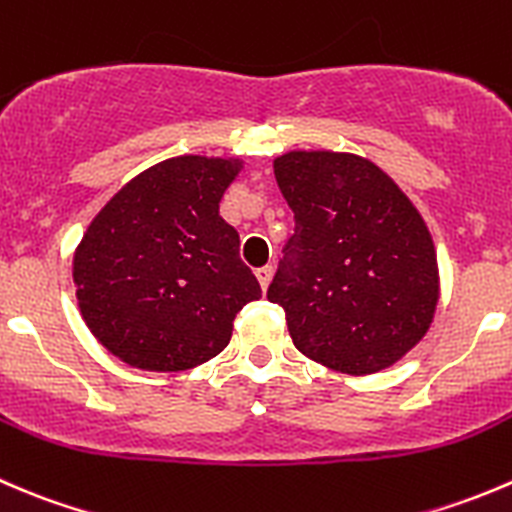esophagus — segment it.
Wrapping results in <instances>:
<instances>
[{
	"label": "esophagus",
	"mask_w": 512,
	"mask_h": 512,
	"mask_svg": "<svg viewBox=\"0 0 512 512\" xmlns=\"http://www.w3.org/2000/svg\"><path fill=\"white\" fill-rule=\"evenodd\" d=\"M255 275H257V282H260L262 290H267V285H270V280H272V267L270 265L260 267V270H257Z\"/></svg>",
	"instance_id": "34e87169"
}]
</instances>
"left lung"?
Instances as JSON below:
<instances>
[{"label":"left lung","mask_w":512,"mask_h":512,"mask_svg":"<svg viewBox=\"0 0 512 512\" xmlns=\"http://www.w3.org/2000/svg\"><path fill=\"white\" fill-rule=\"evenodd\" d=\"M295 235L267 300L302 355L347 375L395 365L425 337L440 300L428 225L375 162L295 150L275 160Z\"/></svg>","instance_id":"8db88e82"}]
</instances>
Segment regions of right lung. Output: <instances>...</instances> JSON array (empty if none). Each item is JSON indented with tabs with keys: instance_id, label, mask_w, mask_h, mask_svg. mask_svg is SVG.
Segmentation results:
<instances>
[{
	"instance_id": "right-lung-1",
	"label": "right lung",
	"mask_w": 512,
	"mask_h": 512,
	"mask_svg": "<svg viewBox=\"0 0 512 512\" xmlns=\"http://www.w3.org/2000/svg\"><path fill=\"white\" fill-rule=\"evenodd\" d=\"M242 160L185 155L130 180L74 250L77 302L92 335L140 370L177 372L227 347L262 290L240 260L220 200Z\"/></svg>"
}]
</instances>
